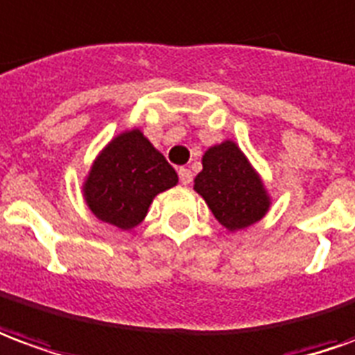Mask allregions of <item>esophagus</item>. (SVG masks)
Returning a JSON list of instances; mask_svg holds the SVG:
<instances>
[{"instance_id":"esophagus-1","label":"esophagus","mask_w":355,"mask_h":355,"mask_svg":"<svg viewBox=\"0 0 355 355\" xmlns=\"http://www.w3.org/2000/svg\"><path fill=\"white\" fill-rule=\"evenodd\" d=\"M178 173H180V182H182L183 185H189V183L193 182V172H191L189 168H180Z\"/></svg>"}]
</instances>
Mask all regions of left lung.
<instances>
[{
  "label": "left lung",
  "instance_id": "8db88e82",
  "mask_svg": "<svg viewBox=\"0 0 355 355\" xmlns=\"http://www.w3.org/2000/svg\"><path fill=\"white\" fill-rule=\"evenodd\" d=\"M193 189L230 231L260 222L271 206L260 173L231 139L214 145L202 155V170L195 178Z\"/></svg>",
  "mask_w": 355,
  "mask_h": 355
}]
</instances>
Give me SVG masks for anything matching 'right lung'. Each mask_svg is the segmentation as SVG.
<instances>
[{
    "instance_id": "add662e5",
    "label": "right lung",
    "mask_w": 355,
    "mask_h": 355,
    "mask_svg": "<svg viewBox=\"0 0 355 355\" xmlns=\"http://www.w3.org/2000/svg\"><path fill=\"white\" fill-rule=\"evenodd\" d=\"M173 185L178 173L164 155L141 130H128L93 160L82 193L97 220L128 231L145 220L153 198Z\"/></svg>"
}]
</instances>
